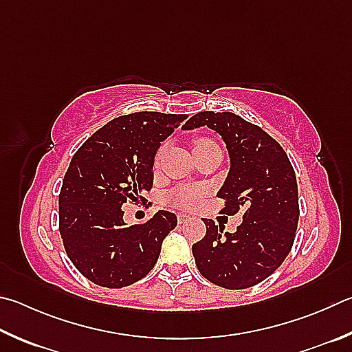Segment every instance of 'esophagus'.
<instances>
[{"instance_id":"34e87169","label":"esophagus","mask_w":352,"mask_h":352,"mask_svg":"<svg viewBox=\"0 0 352 352\" xmlns=\"http://www.w3.org/2000/svg\"><path fill=\"white\" fill-rule=\"evenodd\" d=\"M177 219H178V223H186V221H189L190 220V217L189 215H186V214H178L177 215Z\"/></svg>"}]
</instances>
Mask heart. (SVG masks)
<instances>
[{"label":"heart","mask_w":352,"mask_h":352,"mask_svg":"<svg viewBox=\"0 0 352 352\" xmlns=\"http://www.w3.org/2000/svg\"><path fill=\"white\" fill-rule=\"evenodd\" d=\"M214 146L217 144L208 138H198L194 142V152L197 154V152L214 148ZM163 152H164V148L158 151V154L155 157L157 164L160 163V160H162ZM204 195H206V189L201 186H183L180 189H177L175 192L170 195V203L180 209H195L198 204L201 203Z\"/></svg>","instance_id":"1"}]
</instances>
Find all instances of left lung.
Masks as SVG:
<instances>
[{
  "label": "left lung",
  "mask_w": 352,
  "mask_h": 352,
  "mask_svg": "<svg viewBox=\"0 0 352 352\" xmlns=\"http://www.w3.org/2000/svg\"><path fill=\"white\" fill-rule=\"evenodd\" d=\"M203 126L221 137L231 163L217 194L226 200L223 212L245 214L234 234L203 220L206 235L192 245L195 265L209 282L245 289L270 277L291 251L300 214L296 172L282 146L240 115L198 112L183 131Z\"/></svg>",
  "instance_id": "8db88e82"
}]
</instances>
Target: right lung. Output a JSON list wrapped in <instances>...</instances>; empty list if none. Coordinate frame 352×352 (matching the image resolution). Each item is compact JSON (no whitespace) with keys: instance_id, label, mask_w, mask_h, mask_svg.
Wrapping results in <instances>:
<instances>
[{"instance_id":"obj_1","label":"right lung","mask_w":352,"mask_h":352,"mask_svg":"<svg viewBox=\"0 0 352 352\" xmlns=\"http://www.w3.org/2000/svg\"><path fill=\"white\" fill-rule=\"evenodd\" d=\"M186 115L135 112L113 118L75 152L60 192V234L82 276L124 287L148 276L177 217L158 210L144 225L123 220L126 201H144L162 142Z\"/></svg>"}]
</instances>
